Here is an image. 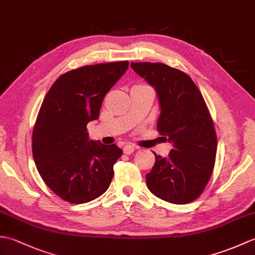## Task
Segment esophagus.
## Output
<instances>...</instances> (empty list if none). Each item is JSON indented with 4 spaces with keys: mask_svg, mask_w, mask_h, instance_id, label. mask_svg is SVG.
Segmentation results:
<instances>
[{
    "mask_svg": "<svg viewBox=\"0 0 255 255\" xmlns=\"http://www.w3.org/2000/svg\"><path fill=\"white\" fill-rule=\"evenodd\" d=\"M136 149H137V147L134 144H126L124 147V152L126 154H131Z\"/></svg>",
    "mask_w": 255,
    "mask_h": 255,
    "instance_id": "obj_1",
    "label": "esophagus"
}]
</instances>
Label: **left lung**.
Returning a JSON list of instances; mask_svg holds the SVG:
<instances>
[{"instance_id": "1", "label": "left lung", "mask_w": 255, "mask_h": 255, "mask_svg": "<svg viewBox=\"0 0 255 255\" xmlns=\"http://www.w3.org/2000/svg\"><path fill=\"white\" fill-rule=\"evenodd\" d=\"M130 67L155 90L160 115L156 129L171 142L169 156L158 155L145 175L149 191L172 204L196 199L213 173L217 137L208 108L187 74L164 63L131 62Z\"/></svg>"}]
</instances>
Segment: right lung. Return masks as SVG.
<instances>
[{
	"instance_id": "add662e5",
	"label": "right lung",
	"mask_w": 255,
	"mask_h": 255,
	"mask_svg": "<svg viewBox=\"0 0 255 255\" xmlns=\"http://www.w3.org/2000/svg\"><path fill=\"white\" fill-rule=\"evenodd\" d=\"M128 61L85 66L62 74L42 102L32 131V156L51 191L73 204L91 202L110 187L123 151L91 140L86 125L99 118L104 96Z\"/></svg>"
}]
</instances>
